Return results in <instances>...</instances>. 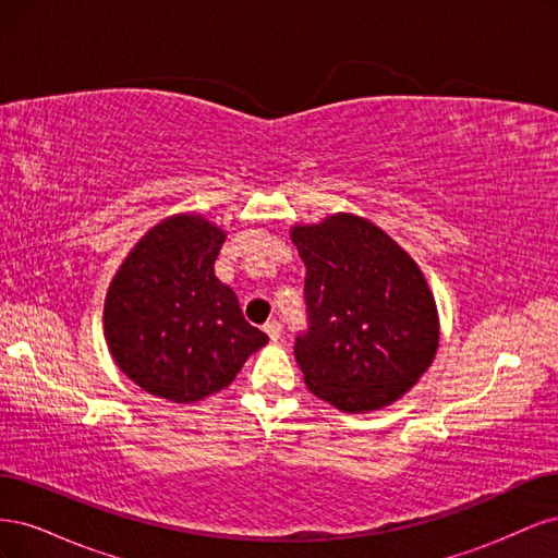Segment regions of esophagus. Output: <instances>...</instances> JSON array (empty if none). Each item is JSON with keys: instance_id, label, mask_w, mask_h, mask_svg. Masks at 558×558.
I'll use <instances>...</instances> for the list:
<instances>
[{"instance_id": "esophagus-1", "label": "esophagus", "mask_w": 558, "mask_h": 558, "mask_svg": "<svg viewBox=\"0 0 558 558\" xmlns=\"http://www.w3.org/2000/svg\"><path fill=\"white\" fill-rule=\"evenodd\" d=\"M263 330L267 332V337H269V340H272V342H277L279 337H281V324H279V320H267V324L263 326Z\"/></svg>"}]
</instances>
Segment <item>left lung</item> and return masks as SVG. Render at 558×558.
Masks as SVG:
<instances>
[{
    "instance_id": "obj_1",
    "label": "left lung",
    "mask_w": 558,
    "mask_h": 558,
    "mask_svg": "<svg viewBox=\"0 0 558 558\" xmlns=\"http://www.w3.org/2000/svg\"><path fill=\"white\" fill-rule=\"evenodd\" d=\"M307 265V328L295 361L310 391L342 412H367L408 393L435 359L440 326L416 263L365 218L337 214L295 226Z\"/></svg>"
}]
</instances>
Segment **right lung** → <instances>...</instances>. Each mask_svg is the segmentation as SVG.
Listing matches in <instances>:
<instances>
[{"mask_svg":"<svg viewBox=\"0 0 558 558\" xmlns=\"http://www.w3.org/2000/svg\"><path fill=\"white\" fill-rule=\"evenodd\" d=\"M226 240L202 216L148 230L113 277L105 337L116 365L146 393L195 402L228 386L267 335L214 275Z\"/></svg>","mask_w":558,"mask_h":558,"instance_id":"obj_1","label":"right lung"}]
</instances>
